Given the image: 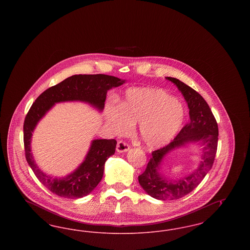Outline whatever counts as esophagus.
<instances>
[{
    "instance_id": "1",
    "label": "esophagus",
    "mask_w": 250,
    "mask_h": 250,
    "mask_svg": "<svg viewBox=\"0 0 250 250\" xmlns=\"http://www.w3.org/2000/svg\"><path fill=\"white\" fill-rule=\"evenodd\" d=\"M129 150V145L123 141H120L117 143V146H116V151L118 153H125Z\"/></svg>"
}]
</instances>
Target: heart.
<instances>
[{
  "mask_svg": "<svg viewBox=\"0 0 250 250\" xmlns=\"http://www.w3.org/2000/svg\"><path fill=\"white\" fill-rule=\"evenodd\" d=\"M107 123L119 135L127 134L139 124V134L150 148L170 143L181 130L186 109L178 99L158 88H131L120 107H107Z\"/></svg>",
  "mask_w": 250,
  "mask_h": 250,
  "instance_id": "b5f03b06",
  "label": "heart"
}]
</instances>
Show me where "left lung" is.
Segmentation results:
<instances>
[{"mask_svg": "<svg viewBox=\"0 0 250 250\" xmlns=\"http://www.w3.org/2000/svg\"><path fill=\"white\" fill-rule=\"evenodd\" d=\"M176 85L189 108V123L167 146L152 153L145 171L139 176V183L148 195L161 201L183 198L194 190L210 171L217 149L218 127L210 107L202 95L175 78L167 77ZM190 144L200 146V163L188 176L178 180L168 179L162 172L164 158L169 152Z\"/></svg>", "mask_w": 250, "mask_h": 250, "instance_id": "1", "label": "left lung"}]
</instances>
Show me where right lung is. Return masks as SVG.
Listing matches in <instances>:
<instances>
[{
  "label": "right lung",
  "instance_id": "obj_1",
  "mask_svg": "<svg viewBox=\"0 0 250 250\" xmlns=\"http://www.w3.org/2000/svg\"><path fill=\"white\" fill-rule=\"evenodd\" d=\"M125 83V80L104 74L74 75L56 84L36 98L28 111L23 125L26 160L37 179L53 194L66 199H80L87 196L100 183L107 158L114 155L115 140H94L83 161L71 173L54 177L43 172L37 166L32 153V137L37 124L57 103L83 102L99 112L105 107L108 90Z\"/></svg>",
  "mask_w": 250,
  "mask_h": 250
}]
</instances>
